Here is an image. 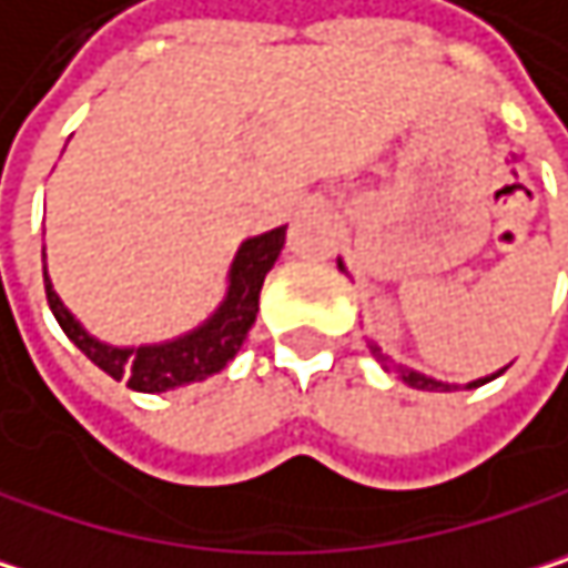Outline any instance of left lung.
Segmentation results:
<instances>
[{"mask_svg":"<svg viewBox=\"0 0 568 568\" xmlns=\"http://www.w3.org/2000/svg\"><path fill=\"white\" fill-rule=\"evenodd\" d=\"M339 268L346 272V265H343V258H339ZM369 353L386 366L389 363V356L383 353V346H376V343H369ZM396 373H399V379L406 383V386H413V389H426V393H449V389H459V386H453V383H443V379H433V376H426V373H416V369H409V366H393ZM499 373H506V366L499 369ZM499 373H493V376H483V379H473V383H466V389H476V386H486V383H493Z\"/></svg>","mask_w":568,"mask_h":568,"instance_id":"left-lung-1","label":"left lung"}]
</instances>
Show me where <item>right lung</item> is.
I'll return each mask as SVG.
<instances>
[{
  "instance_id": "1",
  "label": "right lung",
  "mask_w": 568,
  "mask_h": 568,
  "mask_svg": "<svg viewBox=\"0 0 568 568\" xmlns=\"http://www.w3.org/2000/svg\"><path fill=\"white\" fill-rule=\"evenodd\" d=\"M282 242H286V225L268 229L262 235H248L232 255L222 303L199 326H192L182 336L162 339V343L112 346V343L95 339L52 290L49 268H42L45 300H49V310H52L55 323L62 326V333L102 373H109L112 379H122L135 393H165V389H179L189 383H202V379L215 376L219 369H225L229 359H235V353L242 349V343L255 323L262 282H265V272L275 265Z\"/></svg>"
}]
</instances>
